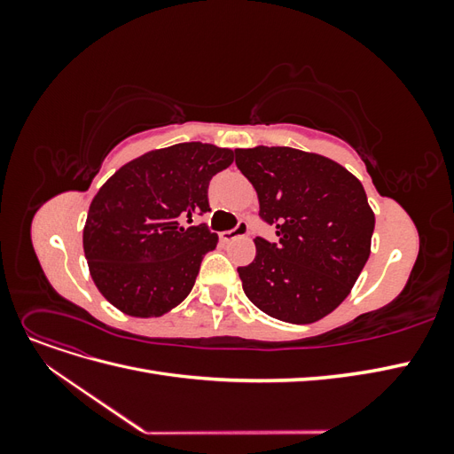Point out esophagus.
Instances as JSON below:
<instances>
[{
  "instance_id": "obj_1",
  "label": "esophagus",
  "mask_w": 454,
  "mask_h": 454,
  "mask_svg": "<svg viewBox=\"0 0 454 454\" xmlns=\"http://www.w3.org/2000/svg\"><path fill=\"white\" fill-rule=\"evenodd\" d=\"M246 235H248V223H246V222H239V225H237L235 229H232V231L219 232V239H222L223 242H231V240L246 237Z\"/></svg>"
}]
</instances>
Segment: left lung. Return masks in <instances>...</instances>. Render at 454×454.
<instances>
[{
    "instance_id": "obj_1",
    "label": "left lung",
    "mask_w": 454,
    "mask_h": 454,
    "mask_svg": "<svg viewBox=\"0 0 454 454\" xmlns=\"http://www.w3.org/2000/svg\"><path fill=\"white\" fill-rule=\"evenodd\" d=\"M235 155L278 237L277 244L254 240L255 259L239 267L244 294L277 320L318 322L347 299L369 259L375 214L365 189L310 151L257 145Z\"/></svg>"
}]
</instances>
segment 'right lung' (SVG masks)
<instances>
[{
  "mask_svg": "<svg viewBox=\"0 0 454 454\" xmlns=\"http://www.w3.org/2000/svg\"><path fill=\"white\" fill-rule=\"evenodd\" d=\"M235 151L185 142L153 149L109 177L94 195L83 250L100 294L136 318L162 316L193 290L202 257L217 246L206 223L208 185Z\"/></svg>",
  "mask_w": 454,
  "mask_h": 454,
  "instance_id": "right-lung-1",
  "label": "right lung"
}]
</instances>
